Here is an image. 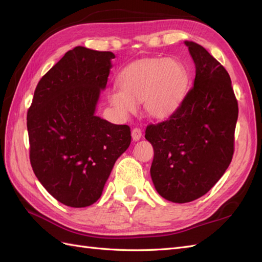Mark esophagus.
Listing matches in <instances>:
<instances>
[{
    "instance_id": "34e87169",
    "label": "esophagus",
    "mask_w": 262,
    "mask_h": 262,
    "mask_svg": "<svg viewBox=\"0 0 262 262\" xmlns=\"http://www.w3.org/2000/svg\"><path fill=\"white\" fill-rule=\"evenodd\" d=\"M142 135H143V133H142L141 128H137V127L133 128V130H132V137H133V140H134V141L141 140Z\"/></svg>"
}]
</instances>
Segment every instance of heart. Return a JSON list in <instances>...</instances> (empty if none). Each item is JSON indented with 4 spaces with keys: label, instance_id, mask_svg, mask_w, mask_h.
I'll list each match as a JSON object with an SVG mask.
<instances>
[{
    "label": "heart",
    "instance_id": "obj_1",
    "mask_svg": "<svg viewBox=\"0 0 262 262\" xmlns=\"http://www.w3.org/2000/svg\"><path fill=\"white\" fill-rule=\"evenodd\" d=\"M187 71L173 58H148L135 62L121 71L118 84L121 90L109 93L110 103L124 114L135 113L137 103L153 117L172 113L185 96Z\"/></svg>",
    "mask_w": 262,
    "mask_h": 262
}]
</instances>
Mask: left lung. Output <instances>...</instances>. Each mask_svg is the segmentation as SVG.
I'll return each instance as SVG.
<instances>
[{
  "mask_svg": "<svg viewBox=\"0 0 262 262\" xmlns=\"http://www.w3.org/2000/svg\"><path fill=\"white\" fill-rule=\"evenodd\" d=\"M185 43L196 66L193 85L168 119L145 130L154 148V187L163 198L179 204L207 193L229 168L238 115L224 66L203 46Z\"/></svg>",
  "mask_w": 262,
  "mask_h": 262,
  "instance_id": "8db88e82",
  "label": "left lung"
}]
</instances>
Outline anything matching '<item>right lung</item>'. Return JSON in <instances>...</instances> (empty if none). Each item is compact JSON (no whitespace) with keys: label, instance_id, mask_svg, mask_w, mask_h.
Here are the masks:
<instances>
[{"label":"right lung","instance_id":"add662e5","mask_svg":"<svg viewBox=\"0 0 262 262\" xmlns=\"http://www.w3.org/2000/svg\"><path fill=\"white\" fill-rule=\"evenodd\" d=\"M111 52L82 46L66 53L38 82L27 114L30 163L52 196L70 207L100 198L130 128L94 115L107 85Z\"/></svg>","mask_w":262,"mask_h":262}]
</instances>
